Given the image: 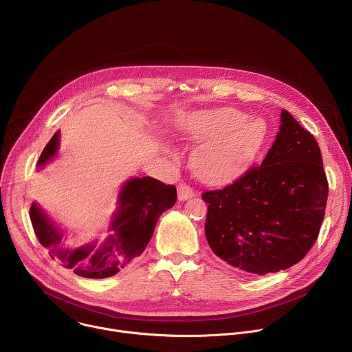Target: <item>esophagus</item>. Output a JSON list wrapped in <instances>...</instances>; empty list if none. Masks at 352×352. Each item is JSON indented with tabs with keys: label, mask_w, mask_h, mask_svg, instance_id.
<instances>
[{
	"label": "esophagus",
	"mask_w": 352,
	"mask_h": 352,
	"mask_svg": "<svg viewBox=\"0 0 352 352\" xmlns=\"http://www.w3.org/2000/svg\"><path fill=\"white\" fill-rule=\"evenodd\" d=\"M193 196H195V190L189 185H186V184H179L178 185V199L181 200V202H182V200H188Z\"/></svg>",
	"instance_id": "obj_1"
}]
</instances>
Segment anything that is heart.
I'll return each mask as SVG.
<instances>
[{
	"label": "heart",
	"mask_w": 352,
	"mask_h": 352,
	"mask_svg": "<svg viewBox=\"0 0 352 352\" xmlns=\"http://www.w3.org/2000/svg\"><path fill=\"white\" fill-rule=\"evenodd\" d=\"M199 128L204 136H216L193 159L197 175L210 184L235 179L254 156L262 136L258 121L245 120V114L234 109L206 113Z\"/></svg>",
	"instance_id": "1"
}]
</instances>
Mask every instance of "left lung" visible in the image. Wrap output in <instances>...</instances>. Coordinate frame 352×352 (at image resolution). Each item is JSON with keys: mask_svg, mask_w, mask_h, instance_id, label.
Here are the masks:
<instances>
[{"mask_svg": "<svg viewBox=\"0 0 352 352\" xmlns=\"http://www.w3.org/2000/svg\"><path fill=\"white\" fill-rule=\"evenodd\" d=\"M329 184L314 135L281 111L265 160L223 189L204 192L206 238L228 265L254 274L285 270L318 239Z\"/></svg>", "mask_w": 352, "mask_h": 352, "instance_id": "left-lung-1", "label": "left lung"}]
</instances>
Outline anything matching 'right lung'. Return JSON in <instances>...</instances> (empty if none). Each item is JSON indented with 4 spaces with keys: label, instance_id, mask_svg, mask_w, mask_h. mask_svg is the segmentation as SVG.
I'll use <instances>...</instances> for the list:
<instances>
[{
    "label": "right lung",
    "instance_id": "add662e5",
    "mask_svg": "<svg viewBox=\"0 0 352 352\" xmlns=\"http://www.w3.org/2000/svg\"><path fill=\"white\" fill-rule=\"evenodd\" d=\"M60 133L56 132L41 152L37 166L41 167L58 150ZM177 189L174 185L152 178H132L122 186L118 197V210L110 230L113 235L96 250V245L78 249L63 248V234L44 216L36 204L30 208V220L38 242L48 254L64 267L86 278L111 277L140 256L152 239L156 223L162 213L175 205Z\"/></svg>",
    "mask_w": 352,
    "mask_h": 352
}]
</instances>
